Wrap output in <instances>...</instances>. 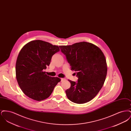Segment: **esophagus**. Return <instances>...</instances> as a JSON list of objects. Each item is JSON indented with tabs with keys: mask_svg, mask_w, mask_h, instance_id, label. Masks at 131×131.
I'll use <instances>...</instances> for the list:
<instances>
[{
	"mask_svg": "<svg viewBox=\"0 0 131 131\" xmlns=\"http://www.w3.org/2000/svg\"><path fill=\"white\" fill-rule=\"evenodd\" d=\"M65 80V79H64V78H61V81H64Z\"/></svg>",
	"mask_w": 131,
	"mask_h": 131,
	"instance_id": "esophagus-1",
	"label": "esophagus"
}]
</instances>
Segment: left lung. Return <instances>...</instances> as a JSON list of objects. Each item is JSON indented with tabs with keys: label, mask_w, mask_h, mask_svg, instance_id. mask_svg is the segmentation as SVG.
I'll use <instances>...</instances> for the list:
<instances>
[{
	"label": "left lung",
	"mask_w": 131,
	"mask_h": 131,
	"mask_svg": "<svg viewBox=\"0 0 131 131\" xmlns=\"http://www.w3.org/2000/svg\"><path fill=\"white\" fill-rule=\"evenodd\" d=\"M59 47L78 78L76 82L69 80L71 87L65 91L67 98L76 104L89 102L100 91L106 80L107 65L103 52L86 42Z\"/></svg>",
	"instance_id": "obj_1"
}]
</instances>
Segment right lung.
<instances>
[{
  "label": "right lung",
  "instance_id": "obj_1",
  "mask_svg": "<svg viewBox=\"0 0 131 131\" xmlns=\"http://www.w3.org/2000/svg\"><path fill=\"white\" fill-rule=\"evenodd\" d=\"M59 47L42 40H34L20 50L16 64V79L24 93L32 99L40 101L48 98L60 79L46 74L52 56Z\"/></svg>",
  "mask_w": 131,
  "mask_h": 131
}]
</instances>
